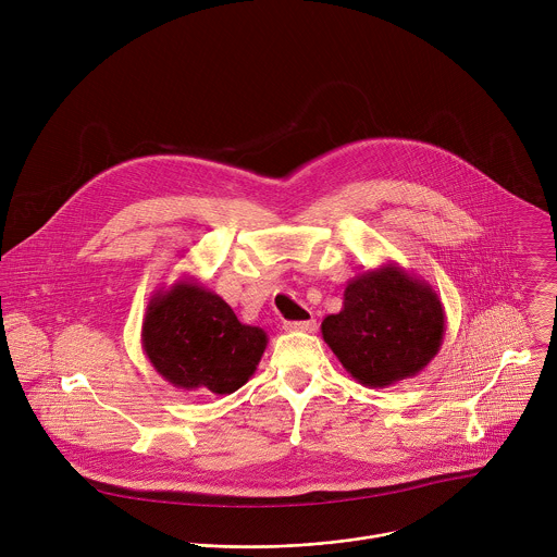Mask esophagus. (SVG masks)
I'll return each instance as SVG.
<instances>
[{
  "label": "esophagus",
  "mask_w": 557,
  "mask_h": 557,
  "mask_svg": "<svg viewBox=\"0 0 557 557\" xmlns=\"http://www.w3.org/2000/svg\"><path fill=\"white\" fill-rule=\"evenodd\" d=\"M315 320H302V322H285V331H300V333H313L315 331Z\"/></svg>",
  "instance_id": "obj_1"
}]
</instances>
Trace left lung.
<instances>
[{
	"label": "left lung",
	"instance_id": "1",
	"mask_svg": "<svg viewBox=\"0 0 557 557\" xmlns=\"http://www.w3.org/2000/svg\"><path fill=\"white\" fill-rule=\"evenodd\" d=\"M444 320L435 289L389 261L348 281L342 311L322 320V337L355 381L387 387L431 363Z\"/></svg>",
	"mask_w": 557,
	"mask_h": 557
}]
</instances>
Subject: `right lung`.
Masks as SVG:
<instances>
[{"label":"right lung","instance_id":"obj_1","mask_svg":"<svg viewBox=\"0 0 557 557\" xmlns=\"http://www.w3.org/2000/svg\"><path fill=\"white\" fill-rule=\"evenodd\" d=\"M141 346L170 385L226 396L255 374L268 333L239 322L226 300L183 276L150 298Z\"/></svg>","mask_w":557,"mask_h":557}]
</instances>
